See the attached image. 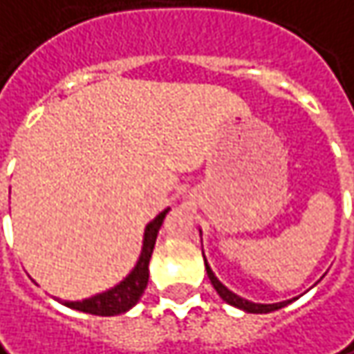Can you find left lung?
Listing matches in <instances>:
<instances>
[{
	"label": "left lung",
	"instance_id": "8db88e82",
	"mask_svg": "<svg viewBox=\"0 0 354 354\" xmlns=\"http://www.w3.org/2000/svg\"><path fill=\"white\" fill-rule=\"evenodd\" d=\"M205 270H207V276H209V280H212V284H214V288L217 290V294H219L227 304H232V306H236V308H241V310H245V313L266 315V313H274V310H278V308H282V306L290 304V300H286V302H276V304H256V302L243 300V298H240L238 294H234L232 290H227V288H225V286L215 278V274L212 272V268H209L207 262H205Z\"/></svg>",
	"mask_w": 354,
	"mask_h": 354
}]
</instances>
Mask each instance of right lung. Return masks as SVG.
I'll return each instance as SVG.
<instances>
[{
	"label": "right lung",
	"instance_id": "obj_1",
	"mask_svg": "<svg viewBox=\"0 0 354 354\" xmlns=\"http://www.w3.org/2000/svg\"><path fill=\"white\" fill-rule=\"evenodd\" d=\"M167 212L169 209H163L145 227L139 262H137V266L133 268V272L120 284H116L111 290L100 292L96 296H90V298L78 300V302H64V304L68 308H74V310L96 316H114L131 310L139 302L142 292L147 288V282H149V260H151V254H153V248H155V241H157V234H159V230L163 225Z\"/></svg>",
	"mask_w": 354,
	"mask_h": 354
}]
</instances>
